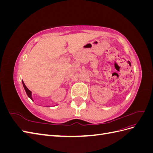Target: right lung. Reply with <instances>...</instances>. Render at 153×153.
Wrapping results in <instances>:
<instances>
[{
    "label": "right lung",
    "instance_id": "right-lung-1",
    "mask_svg": "<svg viewBox=\"0 0 153 153\" xmlns=\"http://www.w3.org/2000/svg\"><path fill=\"white\" fill-rule=\"evenodd\" d=\"M22 84H23V86H24V89H25V91L26 92L27 96H28V97H29L30 99H31L32 101H33V99H32V92L28 89V88L26 87V85L24 84V82H23V81H22Z\"/></svg>",
    "mask_w": 153,
    "mask_h": 153
}]
</instances>
